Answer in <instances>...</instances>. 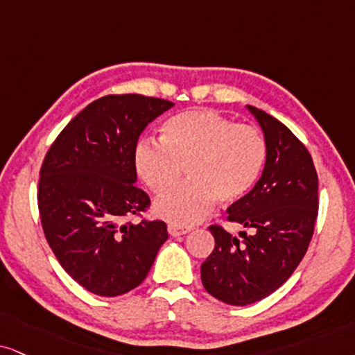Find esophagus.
<instances>
[{
    "label": "esophagus",
    "instance_id": "34e87169",
    "mask_svg": "<svg viewBox=\"0 0 355 355\" xmlns=\"http://www.w3.org/2000/svg\"><path fill=\"white\" fill-rule=\"evenodd\" d=\"M192 230V227H184V225H178V224H169L168 225V232L171 237H179V235H186Z\"/></svg>",
    "mask_w": 355,
    "mask_h": 355
}]
</instances>
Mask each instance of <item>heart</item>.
I'll list each match as a JSON object with an SVG mask.
<instances>
[{"mask_svg": "<svg viewBox=\"0 0 355 355\" xmlns=\"http://www.w3.org/2000/svg\"><path fill=\"white\" fill-rule=\"evenodd\" d=\"M161 139H141L135 169L153 192L171 189L189 173L187 184L166 192L155 212L176 224H194L222 204L243 199L257 184L266 161L263 135L212 110H187L171 116Z\"/></svg>", "mask_w": 355, "mask_h": 355, "instance_id": "obj_1", "label": "heart"}]
</instances>
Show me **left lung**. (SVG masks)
<instances>
[{"label":"left lung","instance_id":"1","mask_svg":"<svg viewBox=\"0 0 355 355\" xmlns=\"http://www.w3.org/2000/svg\"><path fill=\"white\" fill-rule=\"evenodd\" d=\"M266 141V161L253 189L227 209L229 220L253 234L209 230L216 247L200 265L205 291L227 304L266 298L291 277L311 242L318 217V174L311 155L282 121L247 105Z\"/></svg>","mask_w":355,"mask_h":355}]
</instances>
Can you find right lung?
Here are the masks:
<instances>
[{
  "label": "right lung",
  "instance_id": "add662e5",
  "mask_svg": "<svg viewBox=\"0 0 355 355\" xmlns=\"http://www.w3.org/2000/svg\"><path fill=\"white\" fill-rule=\"evenodd\" d=\"M168 100L107 95L82 110L47 151L37 204L44 235L62 268L87 291L120 296L137 288L168 240L161 220L120 225L150 198L137 186L135 148Z\"/></svg>",
  "mask_w": 355,
  "mask_h": 355
}]
</instances>
